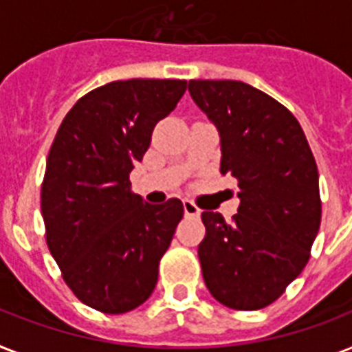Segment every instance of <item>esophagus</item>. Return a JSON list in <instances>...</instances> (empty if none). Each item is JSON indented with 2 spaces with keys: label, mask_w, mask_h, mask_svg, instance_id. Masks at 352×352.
Instances as JSON below:
<instances>
[{
  "label": "esophagus",
  "mask_w": 352,
  "mask_h": 352,
  "mask_svg": "<svg viewBox=\"0 0 352 352\" xmlns=\"http://www.w3.org/2000/svg\"><path fill=\"white\" fill-rule=\"evenodd\" d=\"M182 206H184V215L186 217H199V215H201V210H199V208H197L193 202L188 201V199H186V201H182Z\"/></svg>",
  "instance_id": "esophagus-1"
}]
</instances>
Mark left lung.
<instances>
[{
	"instance_id": "obj_1",
	"label": "left lung",
	"mask_w": 352,
	"mask_h": 352,
	"mask_svg": "<svg viewBox=\"0 0 352 352\" xmlns=\"http://www.w3.org/2000/svg\"><path fill=\"white\" fill-rule=\"evenodd\" d=\"M188 90L219 131L221 173L241 199L231 224L202 211L206 287L231 309H262L309 260L322 217L315 157L295 116L251 85L193 79Z\"/></svg>"
}]
</instances>
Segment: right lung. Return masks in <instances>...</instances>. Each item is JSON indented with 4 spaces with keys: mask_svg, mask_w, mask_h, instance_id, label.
Instances as JSON below:
<instances>
[{
    "mask_svg": "<svg viewBox=\"0 0 352 352\" xmlns=\"http://www.w3.org/2000/svg\"><path fill=\"white\" fill-rule=\"evenodd\" d=\"M186 85L128 79L96 88L63 119L48 153L41 188L48 250L74 295L108 315L150 298L184 215L179 199L150 204L131 193L130 173Z\"/></svg>",
    "mask_w": 352,
    "mask_h": 352,
    "instance_id": "1",
    "label": "right lung"
}]
</instances>
